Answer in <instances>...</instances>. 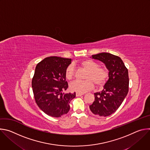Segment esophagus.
I'll return each instance as SVG.
<instances>
[{
	"label": "esophagus",
	"instance_id": "34e87169",
	"mask_svg": "<svg viewBox=\"0 0 150 150\" xmlns=\"http://www.w3.org/2000/svg\"><path fill=\"white\" fill-rule=\"evenodd\" d=\"M82 95H83V94H82V93H76V97L81 96H82Z\"/></svg>",
	"mask_w": 150,
	"mask_h": 150
}]
</instances>
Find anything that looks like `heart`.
I'll return each instance as SVG.
<instances>
[{
  "mask_svg": "<svg viewBox=\"0 0 150 150\" xmlns=\"http://www.w3.org/2000/svg\"><path fill=\"white\" fill-rule=\"evenodd\" d=\"M79 66L86 70L84 81H75L70 84V89L78 93H84L94 87H101L106 83L108 72L105 69L98 67V64L90 59H85L80 62ZM75 75L73 65H69L66 69L65 76L68 80H71Z\"/></svg>",
  "mask_w": 150,
  "mask_h": 150,
  "instance_id": "obj_1",
  "label": "heart"
}]
</instances>
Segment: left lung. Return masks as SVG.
Returning a JSON list of instances; mask_svg holds the SVG:
<instances>
[{
    "instance_id": "1",
    "label": "left lung",
    "mask_w": 150,
    "mask_h": 150,
    "mask_svg": "<svg viewBox=\"0 0 150 150\" xmlns=\"http://www.w3.org/2000/svg\"><path fill=\"white\" fill-rule=\"evenodd\" d=\"M92 58L104 63L109 71V79L101 92L94 93L95 99L90 109L94 115L106 117L117 110L127 94L128 71L120 57L109 53L94 54Z\"/></svg>"
}]
</instances>
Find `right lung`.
Instances as JSON below:
<instances>
[{
    "label": "right lung",
    "mask_w": 150,
    "mask_h": 150,
    "mask_svg": "<svg viewBox=\"0 0 150 150\" xmlns=\"http://www.w3.org/2000/svg\"><path fill=\"white\" fill-rule=\"evenodd\" d=\"M71 59L51 56L37 64L32 79V88L35 102L46 115L59 117L68 113L74 94L63 93L68 88L65 71Z\"/></svg>",
    "instance_id": "1"
}]
</instances>
